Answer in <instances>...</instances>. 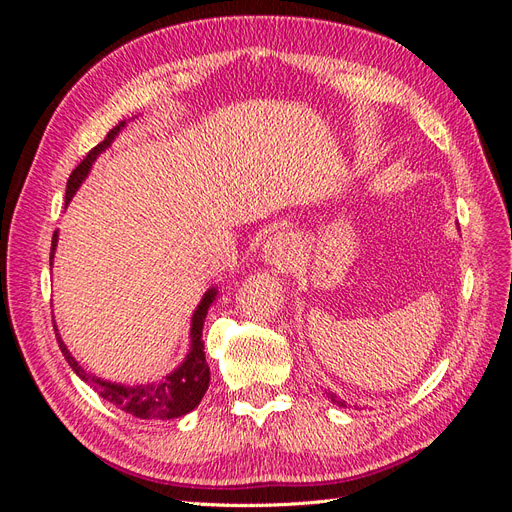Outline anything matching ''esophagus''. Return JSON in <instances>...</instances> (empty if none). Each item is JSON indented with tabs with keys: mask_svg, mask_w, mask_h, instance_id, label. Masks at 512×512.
Returning <instances> with one entry per match:
<instances>
[{
	"mask_svg": "<svg viewBox=\"0 0 512 512\" xmlns=\"http://www.w3.org/2000/svg\"><path fill=\"white\" fill-rule=\"evenodd\" d=\"M262 258H265L277 273L290 271L299 260L297 237L290 235V232H275L273 237L267 239L265 247H262Z\"/></svg>",
	"mask_w": 512,
	"mask_h": 512,
	"instance_id": "1",
	"label": "esophagus"
}]
</instances>
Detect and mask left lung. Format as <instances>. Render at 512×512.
<instances>
[{"label": "left lung", "mask_w": 512, "mask_h": 512, "mask_svg": "<svg viewBox=\"0 0 512 512\" xmlns=\"http://www.w3.org/2000/svg\"><path fill=\"white\" fill-rule=\"evenodd\" d=\"M324 395H327L331 401H333V404L335 406H342V408H348V404H346V401L344 399H339L335 393H331V391H324Z\"/></svg>", "instance_id": "1"}]
</instances>
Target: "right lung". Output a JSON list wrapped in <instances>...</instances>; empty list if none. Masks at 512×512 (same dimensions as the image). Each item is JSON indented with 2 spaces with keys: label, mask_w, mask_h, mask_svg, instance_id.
Listing matches in <instances>:
<instances>
[{
  "label": "right lung",
  "mask_w": 512,
  "mask_h": 512,
  "mask_svg": "<svg viewBox=\"0 0 512 512\" xmlns=\"http://www.w3.org/2000/svg\"><path fill=\"white\" fill-rule=\"evenodd\" d=\"M121 128H126V121H119V126H115L111 132H108L104 141L91 149L85 156V160L72 170V175L66 185V205L70 203L76 190L81 188V183L87 177L91 164H94V160L100 156V153L115 141V136L121 132ZM55 247H57V230H55L53 243H51V267H53ZM215 297H218V288L207 290L205 297L200 299L198 307L194 309L192 329H190L192 344H190L188 356H185V361L175 371H170L164 380L153 382V384L123 386V384H115V382L91 376L70 354L68 346L64 344V339H61V335L57 333V327H55V337H57V344L61 348V354L66 356V361L72 367L74 374L81 380H85L91 389H94L102 399L108 401V404H113L119 410L128 412L136 418H160V421H168V418H179L183 414L192 412L209 389V365L205 359L203 327H205V318H207V312H209L211 303L215 301Z\"/></svg>",
  "instance_id": "right-lung-1"
}]
</instances>
